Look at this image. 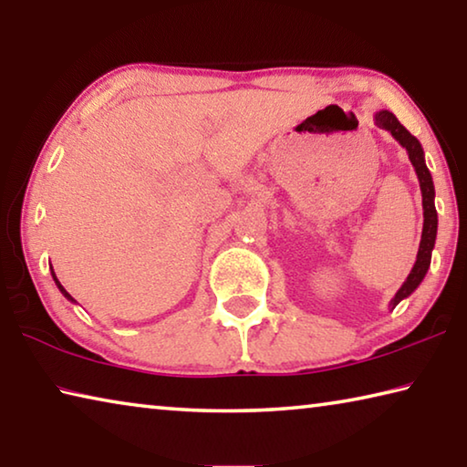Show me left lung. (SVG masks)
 <instances>
[{"label": "left lung", "instance_id": "obj_1", "mask_svg": "<svg viewBox=\"0 0 467 467\" xmlns=\"http://www.w3.org/2000/svg\"><path fill=\"white\" fill-rule=\"evenodd\" d=\"M375 125L381 130H387L391 136L400 141L401 148H406V152L410 156V162L418 175V181H420V192H422V210H424V224H422V239H420V247H418V255H416V264L412 267V272L406 278V282L401 284V288L395 292V296L391 298L389 306L395 309L401 300L408 298L412 292L420 286V282L424 280L426 272L431 267V255L434 249V241H437V210H434V185H432V177L431 171L426 169L424 162V150L420 146L412 133H410L404 125L398 121V117L389 110H377L375 113Z\"/></svg>", "mask_w": 467, "mask_h": 467}]
</instances>
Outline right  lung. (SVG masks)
Instances as JSON below:
<instances>
[{
    "label": "right lung",
    "instance_id": "obj_1",
    "mask_svg": "<svg viewBox=\"0 0 467 467\" xmlns=\"http://www.w3.org/2000/svg\"><path fill=\"white\" fill-rule=\"evenodd\" d=\"M51 275H53V280H55V284H57V288L61 290V295H63V296H66L67 300H72V303H74V298H72V295H69V292H67L66 288H63V286H61V284H59V280H57V275H55V272H51Z\"/></svg>",
    "mask_w": 467,
    "mask_h": 467
}]
</instances>
